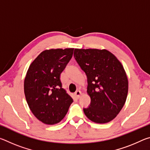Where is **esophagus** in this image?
Wrapping results in <instances>:
<instances>
[{"label":"esophagus","instance_id":"obj_1","mask_svg":"<svg viewBox=\"0 0 150 150\" xmlns=\"http://www.w3.org/2000/svg\"><path fill=\"white\" fill-rule=\"evenodd\" d=\"M75 95L77 96V98H79L80 96H81V92L80 91H76V92L75 93Z\"/></svg>","mask_w":150,"mask_h":150}]
</instances>
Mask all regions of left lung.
Segmentation results:
<instances>
[{
  "label": "left lung",
  "mask_w": 150,
  "mask_h": 150,
  "mask_svg": "<svg viewBox=\"0 0 150 150\" xmlns=\"http://www.w3.org/2000/svg\"><path fill=\"white\" fill-rule=\"evenodd\" d=\"M74 57L87 77L88 108H83L90 120L105 124L112 120L125 104L128 81L122 63L106 50L75 49Z\"/></svg>",
  "instance_id": "8db88e82"
}]
</instances>
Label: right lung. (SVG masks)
Listing matches in <instances>:
<instances>
[{"mask_svg": "<svg viewBox=\"0 0 150 150\" xmlns=\"http://www.w3.org/2000/svg\"><path fill=\"white\" fill-rule=\"evenodd\" d=\"M74 48L51 49L33 61L24 79V94L35 117L45 124L63 120L73 100L60 80V75L71 59Z\"/></svg>", "mask_w": 150, "mask_h": 150, "instance_id": "1", "label": "right lung"}]
</instances>
